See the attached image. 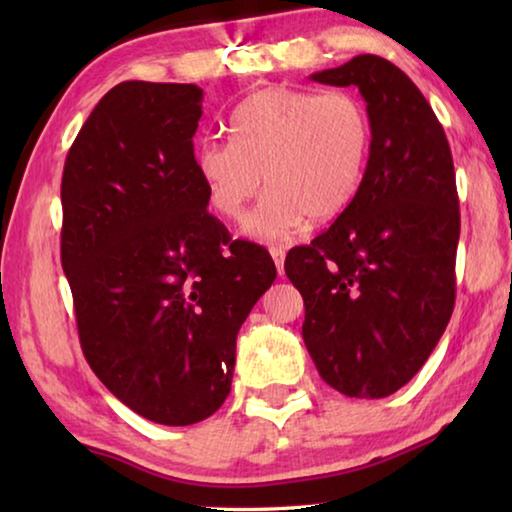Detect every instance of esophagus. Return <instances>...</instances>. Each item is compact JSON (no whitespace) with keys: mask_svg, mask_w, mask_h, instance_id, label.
I'll return each instance as SVG.
<instances>
[{"mask_svg":"<svg viewBox=\"0 0 512 512\" xmlns=\"http://www.w3.org/2000/svg\"><path fill=\"white\" fill-rule=\"evenodd\" d=\"M268 253H271V257H273V262L277 266V273L284 275V248L282 246H271V248H268Z\"/></svg>","mask_w":512,"mask_h":512,"instance_id":"34e87169","label":"esophagus"}]
</instances>
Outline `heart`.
<instances>
[{
	"label": "heart",
	"mask_w": 512,
	"mask_h": 512,
	"mask_svg": "<svg viewBox=\"0 0 512 512\" xmlns=\"http://www.w3.org/2000/svg\"><path fill=\"white\" fill-rule=\"evenodd\" d=\"M230 140H203L196 171L207 201L230 221L266 189L246 219V235L284 239L309 223L345 212L363 183L370 119L348 90L302 92L268 88L232 110Z\"/></svg>",
	"instance_id": "heart-1"
}]
</instances>
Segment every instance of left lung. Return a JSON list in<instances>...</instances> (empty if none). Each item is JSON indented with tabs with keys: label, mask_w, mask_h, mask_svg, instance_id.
<instances>
[{
	"label": "left lung",
	"mask_w": 512,
	"mask_h": 512,
	"mask_svg": "<svg viewBox=\"0 0 512 512\" xmlns=\"http://www.w3.org/2000/svg\"><path fill=\"white\" fill-rule=\"evenodd\" d=\"M357 85L370 155L354 201L284 271L305 300L302 339L336 391L379 400L418 372L452 318L461 235L456 173L443 126L391 60L361 54L311 74Z\"/></svg>",
	"instance_id": "8db88e82"
}]
</instances>
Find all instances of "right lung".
I'll return each mask as SVG.
<instances>
[{
    "mask_svg": "<svg viewBox=\"0 0 512 512\" xmlns=\"http://www.w3.org/2000/svg\"><path fill=\"white\" fill-rule=\"evenodd\" d=\"M203 90L126 81L67 153L60 262L85 359L142 418L187 427L232 386L239 327L275 280L266 248L207 212L194 133Z\"/></svg>",
    "mask_w": 512,
    "mask_h": 512,
    "instance_id": "1",
    "label": "right lung"
}]
</instances>
